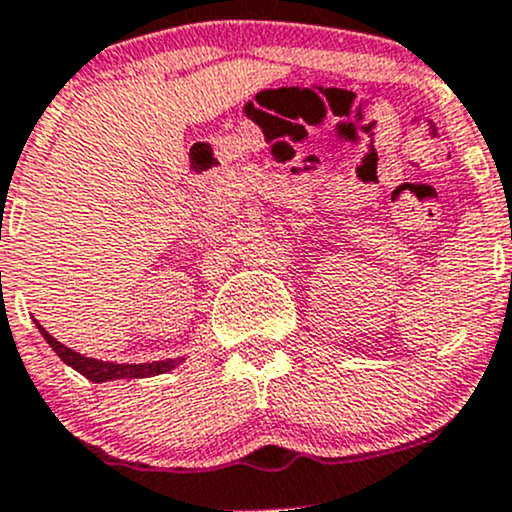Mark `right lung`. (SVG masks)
<instances>
[{
	"label": "right lung",
	"mask_w": 512,
	"mask_h": 512,
	"mask_svg": "<svg viewBox=\"0 0 512 512\" xmlns=\"http://www.w3.org/2000/svg\"><path fill=\"white\" fill-rule=\"evenodd\" d=\"M36 328L41 330L44 340L49 342L51 350L66 362L68 367H73L76 372H81L83 377L91 379V382H113V379H142V377H155V374H165L170 370H175L177 365H182L184 357H175V360H160V362H142V365H118V362H105V360H96V357H86L81 352L71 350L63 342L56 340L54 335L46 333L39 323Z\"/></svg>",
	"instance_id": "right-lung-1"
}]
</instances>
